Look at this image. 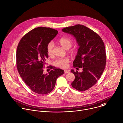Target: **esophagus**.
Masks as SVG:
<instances>
[{
	"mask_svg": "<svg viewBox=\"0 0 123 123\" xmlns=\"http://www.w3.org/2000/svg\"><path fill=\"white\" fill-rule=\"evenodd\" d=\"M64 72L65 74H68V73H69L70 72V71H69V70H65Z\"/></svg>",
	"mask_w": 123,
	"mask_h": 123,
	"instance_id": "1",
	"label": "esophagus"
}]
</instances>
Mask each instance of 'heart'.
Listing matches in <instances>:
<instances>
[{
  "instance_id": "b5f03b06",
  "label": "heart",
  "mask_w": 123,
  "mask_h": 123,
  "mask_svg": "<svg viewBox=\"0 0 123 123\" xmlns=\"http://www.w3.org/2000/svg\"><path fill=\"white\" fill-rule=\"evenodd\" d=\"M58 42L61 46H62L64 49H69L72 46L73 44V40L70 38L66 37H63L60 38V39H59ZM54 47V44L53 42L52 41L49 42L47 45V53L50 56L52 55ZM74 51L73 49L71 50V52L72 53H74ZM69 62V59L68 57L58 58L55 61L54 65L57 67L65 68L68 67Z\"/></svg>"
}]
</instances>
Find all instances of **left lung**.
<instances>
[{"label":"left lung","mask_w":123,"mask_h":123,"mask_svg":"<svg viewBox=\"0 0 123 123\" xmlns=\"http://www.w3.org/2000/svg\"><path fill=\"white\" fill-rule=\"evenodd\" d=\"M62 30L73 35L79 47L73 66L82 68L83 71L78 73L71 70L75 75L72 86L78 91H86L96 83L105 69L107 58L104 43L97 33L82 25Z\"/></svg>","instance_id":"1"}]
</instances>
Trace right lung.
I'll use <instances>...</instances> for the list:
<instances>
[{
  "mask_svg": "<svg viewBox=\"0 0 123 123\" xmlns=\"http://www.w3.org/2000/svg\"><path fill=\"white\" fill-rule=\"evenodd\" d=\"M58 33L50 28L38 27L26 33L18 43L16 50V67L26 84L33 92L40 94L50 92L56 79L64 71L55 67L49 74H43L48 57V44Z\"/></svg>",
  "mask_w": 123,
  "mask_h": 123,
  "instance_id": "1",
  "label": "right lung"
}]
</instances>
